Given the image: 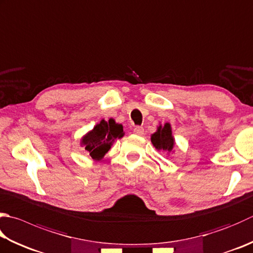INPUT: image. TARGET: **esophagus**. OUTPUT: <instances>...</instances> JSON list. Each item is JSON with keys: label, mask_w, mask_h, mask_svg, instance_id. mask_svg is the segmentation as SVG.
<instances>
[{"label": "esophagus", "mask_w": 253, "mask_h": 253, "mask_svg": "<svg viewBox=\"0 0 253 253\" xmlns=\"http://www.w3.org/2000/svg\"><path fill=\"white\" fill-rule=\"evenodd\" d=\"M133 132H134L136 135L141 136V135L144 134V128H143L142 126H135L134 130H133Z\"/></svg>", "instance_id": "esophagus-1"}]
</instances>
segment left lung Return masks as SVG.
<instances>
[{"mask_svg": "<svg viewBox=\"0 0 253 253\" xmlns=\"http://www.w3.org/2000/svg\"><path fill=\"white\" fill-rule=\"evenodd\" d=\"M151 142L157 151H165L169 155L173 154L175 150V139L173 136L170 123L157 126L156 131L151 134Z\"/></svg>", "mask_w": 253, "mask_h": 253, "instance_id": "1", "label": "left lung"}]
</instances>
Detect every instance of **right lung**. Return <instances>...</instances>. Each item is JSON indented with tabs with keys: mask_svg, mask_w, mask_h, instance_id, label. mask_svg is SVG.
<instances>
[{
	"mask_svg": "<svg viewBox=\"0 0 253 253\" xmlns=\"http://www.w3.org/2000/svg\"><path fill=\"white\" fill-rule=\"evenodd\" d=\"M123 136H125V131L122 125L117 123L112 118L108 121L102 119L93 126L92 130L83 135L80 139V146L84 147L89 157L94 161H100L111 149L114 141Z\"/></svg>",
	"mask_w": 253,
	"mask_h": 253,
	"instance_id": "add662e5",
	"label": "right lung"
}]
</instances>
